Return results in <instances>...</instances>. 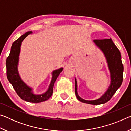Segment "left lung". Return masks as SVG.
<instances>
[{"label": "left lung", "mask_w": 131, "mask_h": 131, "mask_svg": "<svg viewBox=\"0 0 131 131\" xmlns=\"http://www.w3.org/2000/svg\"><path fill=\"white\" fill-rule=\"evenodd\" d=\"M95 46L100 50L105 56L110 72V83L107 90L102 96L94 100H85L79 96L77 93V83L75 77V93L76 97L82 102L98 105L107 102L116 91L120 87L123 79L124 67L121 61V54L118 48L113 42L111 38L93 40Z\"/></svg>", "instance_id": "left-lung-1"}]
</instances>
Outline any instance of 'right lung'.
I'll use <instances>...</instances> for the list:
<instances>
[{"mask_svg": "<svg viewBox=\"0 0 131 131\" xmlns=\"http://www.w3.org/2000/svg\"><path fill=\"white\" fill-rule=\"evenodd\" d=\"M30 34H32V31L25 33L13 43L10 53L6 59L7 77L18 95L23 100L28 102L40 103L48 100L51 96L54 83L58 76L62 72L63 68L52 71L51 80L45 92L41 94H35L34 88L28 85L21 78L18 68L22 42Z\"/></svg>", "mask_w": 131, "mask_h": 131, "instance_id": "add662e5", "label": "right lung"}]
</instances>
